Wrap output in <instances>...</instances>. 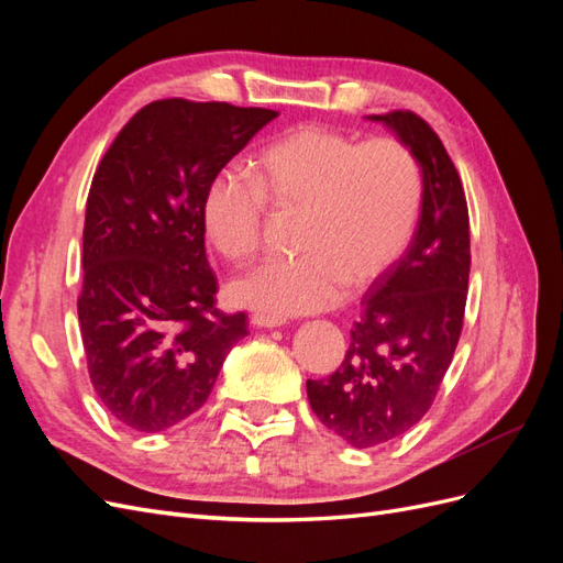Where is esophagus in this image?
Segmentation results:
<instances>
[{"instance_id": "esophagus-1", "label": "esophagus", "mask_w": 563, "mask_h": 563, "mask_svg": "<svg viewBox=\"0 0 563 563\" xmlns=\"http://www.w3.org/2000/svg\"><path fill=\"white\" fill-rule=\"evenodd\" d=\"M251 323H253L255 329H277V327H284L286 319H284V317H277V314L255 312V314H251Z\"/></svg>"}]
</instances>
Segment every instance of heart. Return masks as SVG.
<instances>
[{"instance_id":"1","label":"heart","mask_w":563,"mask_h":563,"mask_svg":"<svg viewBox=\"0 0 563 563\" xmlns=\"http://www.w3.org/2000/svg\"><path fill=\"white\" fill-rule=\"evenodd\" d=\"M255 180L223 168L201 197V230L228 261L261 246L265 199L302 209L298 258H275L230 284V298L263 314L329 310L347 284L366 286L411 242L420 209L418 166L397 141L356 145L350 135L308 124L269 143L253 162Z\"/></svg>"}]
</instances>
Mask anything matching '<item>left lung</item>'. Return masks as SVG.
I'll list each match as a JSON object with an SVG mask.
<instances>
[{"mask_svg":"<svg viewBox=\"0 0 563 563\" xmlns=\"http://www.w3.org/2000/svg\"><path fill=\"white\" fill-rule=\"evenodd\" d=\"M411 152L422 197L413 240L362 298L345 362L308 380L317 418L354 449L383 446L428 413L463 331L470 216L439 135L413 112L368 114Z\"/></svg>","mask_w":563,"mask_h":563,"instance_id":"left-lung-1","label":"left lung"}]
</instances>
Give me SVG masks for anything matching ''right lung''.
Returning <instances> with one entry per match:
<instances>
[{"label": "right lung", "mask_w": 563, "mask_h": 563, "mask_svg": "<svg viewBox=\"0 0 563 563\" xmlns=\"http://www.w3.org/2000/svg\"><path fill=\"white\" fill-rule=\"evenodd\" d=\"M275 110L168 98L135 112L93 176L77 302L96 395L135 432H164L209 399L246 314H220L201 197Z\"/></svg>", "instance_id": "add662e5"}]
</instances>
